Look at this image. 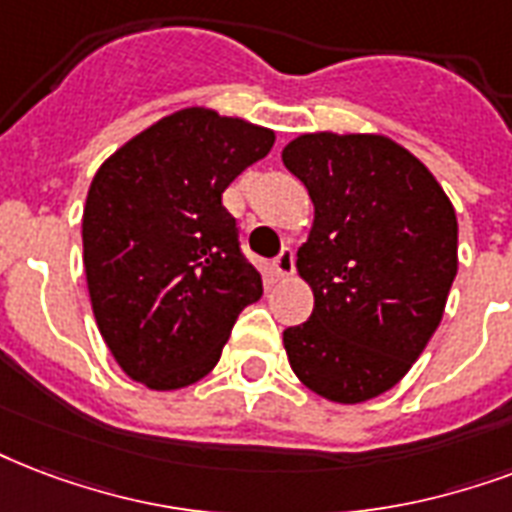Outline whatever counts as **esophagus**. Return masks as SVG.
I'll list each match as a JSON object with an SVG mask.
<instances>
[{"label":"esophagus","mask_w":512,"mask_h":512,"mask_svg":"<svg viewBox=\"0 0 512 512\" xmlns=\"http://www.w3.org/2000/svg\"><path fill=\"white\" fill-rule=\"evenodd\" d=\"M292 271H295V252L290 247H284L279 252V257L273 260V273L279 276V279H290Z\"/></svg>","instance_id":"34e87169"}]
</instances>
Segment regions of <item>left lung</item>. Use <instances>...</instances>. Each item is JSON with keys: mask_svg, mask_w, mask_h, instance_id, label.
I'll return each mask as SVG.
<instances>
[{"mask_svg": "<svg viewBox=\"0 0 512 512\" xmlns=\"http://www.w3.org/2000/svg\"><path fill=\"white\" fill-rule=\"evenodd\" d=\"M314 222L298 276L308 322L284 330L295 376L330 403L384 395L438 330L454 284V204L432 171L381 134H300L282 150Z\"/></svg>", "mask_w": 512, "mask_h": 512, "instance_id": "left-lung-1", "label": "left lung"}]
</instances>
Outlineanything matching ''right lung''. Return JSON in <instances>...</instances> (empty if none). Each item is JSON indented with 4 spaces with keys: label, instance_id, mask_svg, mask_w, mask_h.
Instances as JSON below:
<instances>
[{
    "label": "right lung",
    "instance_id": "right-lung-1",
    "mask_svg": "<svg viewBox=\"0 0 512 512\" xmlns=\"http://www.w3.org/2000/svg\"><path fill=\"white\" fill-rule=\"evenodd\" d=\"M276 134L185 107L101 163L83 212V263L99 333L128 378L171 392L220 362L230 327L263 295L222 206Z\"/></svg>",
    "mask_w": 512,
    "mask_h": 512
}]
</instances>
